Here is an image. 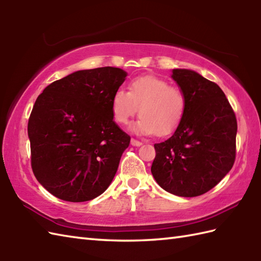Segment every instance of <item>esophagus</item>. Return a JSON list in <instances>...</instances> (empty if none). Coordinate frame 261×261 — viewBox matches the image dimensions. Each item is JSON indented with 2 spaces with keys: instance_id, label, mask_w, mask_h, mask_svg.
I'll return each instance as SVG.
<instances>
[{
  "instance_id": "esophagus-1",
  "label": "esophagus",
  "mask_w": 261,
  "mask_h": 261,
  "mask_svg": "<svg viewBox=\"0 0 261 261\" xmlns=\"http://www.w3.org/2000/svg\"><path fill=\"white\" fill-rule=\"evenodd\" d=\"M131 145L135 147H140L142 145V142H140L139 140H136V139H131Z\"/></svg>"
}]
</instances>
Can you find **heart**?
<instances>
[{
  "label": "heart",
  "mask_w": 261,
  "mask_h": 261,
  "mask_svg": "<svg viewBox=\"0 0 261 261\" xmlns=\"http://www.w3.org/2000/svg\"><path fill=\"white\" fill-rule=\"evenodd\" d=\"M139 109L140 118L131 130L138 135L166 137L180 124L186 111V97L178 87L152 75L139 76L127 85V92L118 90L112 96L111 110L115 122L126 124Z\"/></svg>",
  "instance_id": "obj_1"
}]
</instances>
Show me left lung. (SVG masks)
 <instances>
[{
    "instance_id": "left-lung-1",
    "label": "left lung",
    "mask_w": 261,
    "mask_h": 261,
    "mask_svg": "<svg viewBox=\"0 0 261 261\" xmlns=\"http://www.w3.org/2000/svg\"><path fill=\"white\" fill-rule=\"evenodd\" d=\"M171 73L186 97V111L173 136L154 143L151 173L166 192L194 197L212 190L233 166L237 119L218 84L191 69Z\"/></svg>"
}]
</instances>
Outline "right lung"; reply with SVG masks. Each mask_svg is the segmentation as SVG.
Masks as SVG:
<instances>
[{"instance_id":"obj_1","label":"right lung","mask_w":261,"mask_h":261,"mask_svg":"<svg viewBox=\"0 0 261 261\" xmlns=\"http://www.w3.org/2000/svg\"><path fill=\"white\" fill-rule=\"evenodd\" d=\"M126 75L115 67L77 70L38 96L28 123L31 166L54 196L91 201L112 182L130 143L111 110Z\"/></svg>"}]
</instances>
